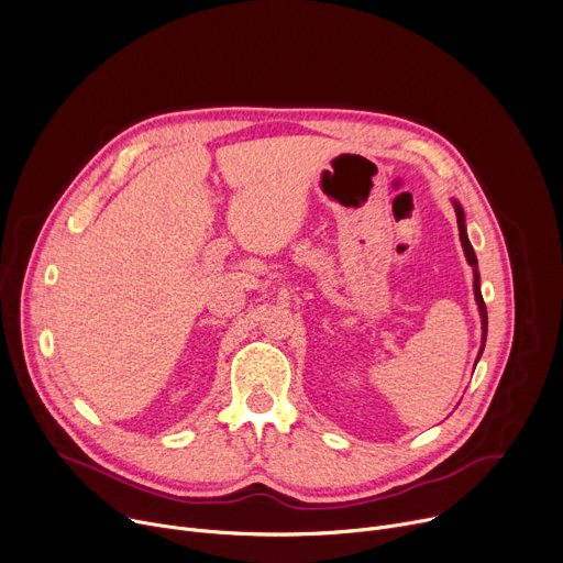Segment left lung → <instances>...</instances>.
<instances>
[{"instance_id": "1", "label": "left lung", "mask_w": 563, "mask_h": 563, "mask_svg": "<svg viewBox=\"0 0 563 563\" xmlns=\"http://www.w3.org/2000/svg\"><path fill=\"white\" fill-rule=\"evenodd\" d=\"M453 209H455V218H457V231H460V242H463V249H465V258L467 263L474 267V296H476V302H478V312H481V328H483V345H481V352H478V360L483 354V347H485V341H487V308H485V300H483V294H481V274H478V261H476V253H474V246L467 238V227H465V211L460 203L453 199ZM476 360V364H478Z\"/></svg>"}]
</instances>
